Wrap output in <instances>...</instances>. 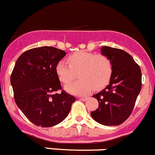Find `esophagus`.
Listing matches in <instances>:
<instances>
[{
    "label": "esophagus",
    "mask_w": 155,
    "mask_h": 155,
    "mask_svg": "<svg viewBox=\"0 0 155 155\" xmlns=\"http://www.w3.org/2000/svg\"><path fill=\"white\" fill-rule=\"evenodd\" d=\"M80 100H82V101H87L88 100V97H80Z\"/></svg>",
    "instance_id": "esophagus-1"
}]
</instances>
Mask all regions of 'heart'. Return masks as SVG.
I'll return each instance as SVG.
<instances>
[{
	"label": "heart",
	"mask_w": 155,
	"mask_h": 155,
	"mask_svg": "<svg viewBox=\"0 0 155 155\" xmlns=\"http://www.w3.org/2000/svg\"><path fill=\"white\" fill-rule=\"evenodd\" d=\"M69 65L66 61H60L56 66L58 79L64 84H68L76 78L79 79L65 87L70 94L84 95L92 90L104 87L111 77L112 64L109 58L103 54L81 51L68 58Z\"/></svg>",
	"instance_id": "1"
}]
</instances>
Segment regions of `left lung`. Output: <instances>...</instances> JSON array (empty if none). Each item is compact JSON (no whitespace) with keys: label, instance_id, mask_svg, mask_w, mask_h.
<instances>
[{"label":"left lung","instance_id":"obj_1","mask_svg":"<svg viewBox=\"0 0 155 155\" xmlns=\"http://www.w3.org/2000/svg\"><path fill=\"white\" fill-rule=\"evenodd\" d=\"M101 52L111 61L112 74L105 88L92 96L99 104L91 116L102 125H120L130 116L140 93L142 72L125 51L103 46Z\"/></svg>","mask_w":155,"mask_h":155}]
</instances>
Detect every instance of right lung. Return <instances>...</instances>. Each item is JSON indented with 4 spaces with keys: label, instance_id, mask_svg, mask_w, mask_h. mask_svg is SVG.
<instances>
[{
    "label": "right lung",
    "instance_id": "obj_1",
    "mask_svg": "<svg viewBox=\"0 0 155 155\" xmlns=\"http://www.w3.org/2000/svg\"><path fill=\"white\" fill-rule=\"evenodd\" d=\"M66 55L54 47L35 48L22 53L15 64L10 82L18 107L32 124L51 127L67 117L76 97L63 90L57 64Z\"/></svg>",
    "mask_w": 155,
    "mask_h": 155
}]
</instances>
